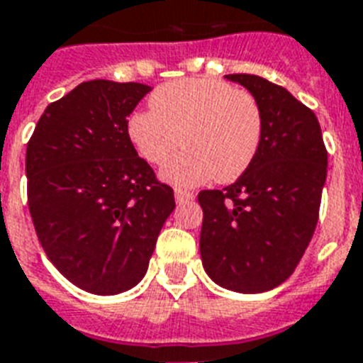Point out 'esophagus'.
<instances>
[{"label": "esophagus", "instance_id": "34e87169", "mask_svg": "<svg viewBox=\"0 0 363 363\" xmlns=\"http://www.w3.org/2000/svg\"><path fill=\"white\" fill-rule=\"evenodd\" d=\"M192 199H194L192 192H186V190H177V192H175V201L179 205L188 203V201H192Z\"/></svg>", "mask_w": 363, "mask_h": 363}]
</instances>
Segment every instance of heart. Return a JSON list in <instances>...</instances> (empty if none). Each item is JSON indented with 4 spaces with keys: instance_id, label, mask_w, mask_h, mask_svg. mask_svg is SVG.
<instances>
[{
    "instance_id": "b5f03b06",
    "label": "heart",
    "mask_w": 363,
    "mask_h": 363,
    "mask_svg": "<svg viewBox=\"0 0 363 363\" xmlns=\"http://www.w3.org/2000/svg\"><path fill=\"white\" fill-rule=\"evenodd\" d=\"M152 111L128 118V137L137 154L162 167V181L196 188L215 177L232 182L248 169L262 141V113L247 92L211 79H184L160 86L150 96Z\"/></svg>"
}]
</instances>
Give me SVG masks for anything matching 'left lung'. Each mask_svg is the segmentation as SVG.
<instances>
[{
  "instance_id": "1",
  "label": "left lung",
  "mask_w": 363,
  "mask_h": 363,
  "mask_svg": "<svg viewBox=\"0 0 363 363\" xmlns=\"http://www.w3.org/2000/svg\"><path fill=\"white\" fill-rule=\"evenodd\" d=\"M252 94L262 141L252 164L222 190H203L199 252L232 292L262 294L292 275L315 233L328 152L315 113L258 75H226Z\"/></svg>"
}]
</instances>
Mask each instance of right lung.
<instances>
[{"label":"right lung","mask_w":363,"mask_h":363,"mask_svg":"<svg viewBox=\"0 0 363 363\" xmlns=\"http://www.w3.org/2000/svg\"><path fill=\"white\" fill-rule=\"evenodd\" d=\"M152 88L88 81L45 109L26 150L28 205L43 250L84 292L113 296L141 281L175 209L128 137Z\"/></svg>","instance_id":"right-lung-1"}]
</instances>
